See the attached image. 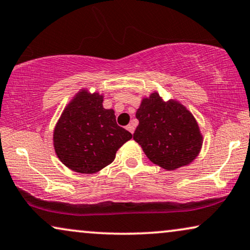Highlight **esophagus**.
I'll use <instances>...</instances> for the list:
<instances>
[{"mask_svg":"<svg viewBox=\"0 0 250 250\" xmlns=\"http://www.w3.org/2000/svg\"><path fill=\"white\" fill-rule=\"evenodd\" d=\"M126 128H127V131L131 132L132 134L134 133V125H133V124H128L127 126H126Z\"/></svg>","mask_w":250,"mask_h":250,"instance_id":"1","label":"esophagus"}]
</instances>
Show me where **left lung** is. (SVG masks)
<instances>
[{
  "label": "left lung",
  "mask_w": 250,
  "mask_h": 250,
  "mask_svg": "<svg viewBox=\"0 0 250 250\" xmlns=\"http://www.w3.org/2000/svg\"><path fill=\"white\" fill-rule=\"evenodd\" d=\"M139 125L133 139L149 160L167 171L192 163L203 144L195 117L174 99L164 101L156 90L142 97L135 113Z\"/></svg>",
  "instance_id": "obj_1"
}]
</instances>
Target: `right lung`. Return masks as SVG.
Listing matches in <instances>:
<instances>
[{"label":"right lung","instance_id":"obj_1","mask_svg":"<svg viewBox=\"0 0 250 250\" xmlns=\"http://www.w3.org/2000/svg\"><path fill=\"white\" fill-rule=\"evenodd\" d=\"M103 94L83 88L72 97L55 125L53 144L60 161L78 173L92 174L111 164L132 134L103 108Z\"/></svg>","mask_w":250,"mask_h":250}]
</instances>
